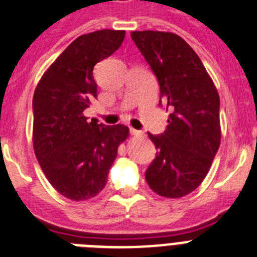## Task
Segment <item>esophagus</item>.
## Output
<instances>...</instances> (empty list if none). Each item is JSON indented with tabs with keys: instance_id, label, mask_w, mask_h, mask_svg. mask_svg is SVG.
Segmentation results:
<instances>
[{
	"instance_id": "esophagus-1",
	"label": "esophagus",
	"mask_w": 257,
	"mask_h": 257,
	"mask_svg": "<svg viewBox=\"0 0 257 257\" xmlns=\"http://www.w3.org/2000/svg\"><path fill=\"white\" fill-rule=\"evenodd\" d=\"M129 131H131V135L132 136H143V132H140V131H137V129L131 128Z\"/></svg>"
}]
</instances>
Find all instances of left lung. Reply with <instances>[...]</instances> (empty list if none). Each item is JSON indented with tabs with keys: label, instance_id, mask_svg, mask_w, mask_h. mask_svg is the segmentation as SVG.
I'll return each mask as SVG.
<instances>
[{
	"label": "left lung",
	"instance_id": "8db88e82",
	"mask_svg": "<svg viewBox=\"0 0 257 257\" xmlns=\"http://www.w3.org/2000/svg\"><path fill=\"white\" fill-rule=\"evenodd\" d=\"M160 84V105L170 112L166 131L149 135L157 154L145 172L154 193L181 198L207 176L220 144L219 95L199 56L179 35L132 31Z\"/></svg>",
	"mask_w": 257,
	"mask_h": 257
}]
</instances>
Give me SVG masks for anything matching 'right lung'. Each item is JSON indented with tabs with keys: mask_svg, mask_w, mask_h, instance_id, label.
<instances>
[{
	"mask_svg": "<svg viewBox=\"0 0 257 257\" xmlns=\"http://www.w3.org/2000/svg\"><path fill=\"white\" fill-rule=\"evenodd\" d=\"M124 30L80 35L46 71L33 97V145L46 178L71 201L96 197L107 183L125 125L87 121L83 112L97 96L93 67L121 46Z\"/></svg>",
	"mask_w": 257,
	"mask_h": 257,
	"instance_id": "right-lung-1",
	"label": "right lung"
}]
</instances>
